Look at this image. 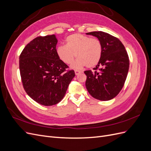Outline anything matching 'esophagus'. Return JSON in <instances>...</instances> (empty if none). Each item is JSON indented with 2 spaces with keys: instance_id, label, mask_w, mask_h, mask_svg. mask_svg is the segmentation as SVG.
Listing matches in <instances>:
<instances>
[{
  "instance_id": "esophagus-1",
  "label": "esophagus",
  "mask_w": 151,
  "mask_h": 151,
  "mask_svg": "<svg viewBox=\"0 0 151 151\" xmlns=\"http://www.w3.org/2000/svg\"><path fill=\"white\" fill-rule=\"evenodd\" d=\"M81 71L77 70H75V74H76V76L79 75V74H81Z\"/></svg>"
}]
</instances>
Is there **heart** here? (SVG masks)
<instances>
[{"label": "heart", "instance_id": "b5f03b06", "mask_svg": "<svg viewBox=\"0 0 151 151\" xmlns=\"http://www.w3.org/2000/svg\"><path fill=\"white\" fill-rule=\"evenodd\" d=\"M58 58L66 64H70L75 57L77 59L72 67L75 69L87 66L93 67L96 65L102 55V45L97 38H91L88 36L75 33L67 36L65 45L57 48Z\"/></svg>", "mask_w": 151, "mask_h": 151}]
</instances>
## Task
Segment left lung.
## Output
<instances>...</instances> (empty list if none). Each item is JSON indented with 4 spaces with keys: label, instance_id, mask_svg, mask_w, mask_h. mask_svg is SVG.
Masks as SVG:
<instances>
[{
    "label": "left lung",
    "instance_id": "obj_1",
    "mask_svg": "<svg viewBox=\"0 0 151 151\" xmlns=\"http://www.w3.org/2000/svg\"><path fill=\"white\" fill-rule=\"evenodd\" d=\"M86 35L96 37L103 48L100 61L93 68L94 72L84 71L86 89L94 98L108 101L116 96L125 84L129 68V56L124 45L115 36L103 31Z\"/></svg>",
    "mask_w": 151,
    "mask_h": 151
}]
</instances>
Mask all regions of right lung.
<instances>
[{
  "label": "right lung",
  "instance_id": "add662e5",
  "mask_svg": "<svg viewBox=\"0 0 151 151\" xmlns=\"http://www.w3.org/2000/svg\"><path fill=\"white\" fill-rule=\"evenodd\" d=\"M55 35L38 36L30 42L19 56L23 88L30 98L44 106L62 101L75 77L73 70L58 58Z\"/></svg>",
  "mask_w": 151,
  "mask_h": 151
}]
</instances>
